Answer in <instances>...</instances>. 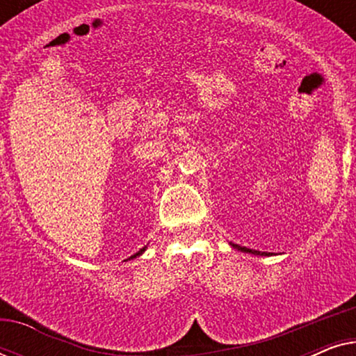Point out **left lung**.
<instances>
[{"label":"left lung","instance_id":"1","mask_svg":"<svg viewBox=\"0 0 356 356\" xmlns=\"http://www.w3.org/2000/svg\"><path fill=\"white\" fill-rule=\"evenodd\" d=\"M232 248H235V250L241 251V252H250V254H254V256H272V252H261V251H256V250H250V248H245V246H240V245H233L230 243Z\"/></svg>","mask_w":356,"mask_h":356}]
</instances>
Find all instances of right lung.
I'll list each match as a JSON object with an SVG mask.
<instances>
[{
	"instance_id": "add662e5",
	"label": "right lung",
	"mask_w": 356,
	"mask_h": 356,
	"mask_svg": "<svg viewBox=\"0 0 356 356\" xmlns=\"http://www.w3.org/2000/svg\"><path fill=\"white\" fill-rule=\"evenodd\" d=\"M145 250H147V246H144V248H143V250H140V251H138V252H136V254H133V256H131V257H129V261H131V259H134V257H138V256H140V254H143V252H144ZM126 261H128V259H126Z\"/></svg>"
}]
</instances>
